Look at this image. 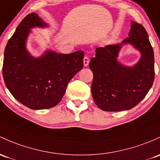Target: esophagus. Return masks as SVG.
Segmentation results:
<instances>
[{"mask_svg": "<svg viewBox=\"0 0 160 160\" xmlns=\"http://www.w3.org/2000/svg\"><path fill=\"white\" fill-rule=\"evenodd\" d=\"M83 62H84V66H85V67H87L88 66V64H89V58L88 57V56H85V57H84Z\"/></svg>", "mask_w": 160, "mask_h": 160, "instance_id": "1", "label": "esophagus"}]
</instances>
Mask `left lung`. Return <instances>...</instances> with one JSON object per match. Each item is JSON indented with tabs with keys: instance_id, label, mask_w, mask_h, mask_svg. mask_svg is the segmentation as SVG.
<instances>
[{
	"instance_id": "obj_1",
	"label": "left lung",
	"mask_w": 160,
	"mask_h": 160,
	"mask_svg": "<svg viewBox=\"0 0 160 160\" xmlns=\"http://www.w3.org/2000/svg\"><path fill=\"white\" fill-rule=\"evenodd\" d=\"M128 37L121 43L96 49L89 63L93 72L92 94L94 103L106 111L130 110L141 101L152 87L155 76L154 53L148 34L142 25L131 20ZM130 45L141 53L133 66L117 58L121 49Z\"/></svg>"
}]
</instances>
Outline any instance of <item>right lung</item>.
Segmentation results:
<instances>
[{
	"mask_svg": "<svg viewBox=\"0 0 160 160\" xmlns=\"http://www.w3.org/2000/svg\"><path fill=\"white\" fill-rule=\"evenodd\" d=\"M49 27L37 13H30L17 27L4 50L5 85L19 102L32 110L57 105L68 82L83 68L82 50L62 54L47 49L38 57L30 53L27 42L31 29Z\"/></svg>",
	"mask_w": 160,
	"mask_h": 160,
	"instance_id": "right-lung-1",
	"label": "right lung"
}]
</instances>
